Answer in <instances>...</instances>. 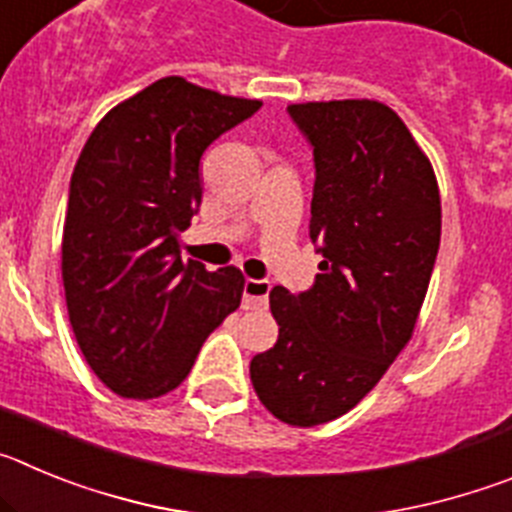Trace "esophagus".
Here are the masks:
<instances>
[{"label": "esophagus", "instance_id": "esophagus-1", "mask_svg": "<svg viewBox=\"0 0 512 512\" xmlns=\"http://www.w3.org/2000/svg\"><path fill=\"white\" fill-rule=\"evenodd\" d=\"M271 284L264 279H246L243 284V310H259L269 300Z\"/></svg>", "mask_w": 512, "mask_h": 512}]
</instances>
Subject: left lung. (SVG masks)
Instances as JSON below:
<instances>
[{
  "mask_svg": "<svg viewBox=\"0 0 512 512\" xmlns=\"http://www.w3.org/2000/svg\"><path fill=\"white\" fill-rule=\"evenodd\" d=\"M312 148L310 241L323 256L310 289L269 292L274 348L251 359V382L274 418H341L410 341L438 243L436 174L405 122L382 102L289 104Z\"/></svg>",
  "mask_w": 512,
  "mask_h": 512,
  "instance_id": "1",
  "label": "left lung"
}]
</instances>
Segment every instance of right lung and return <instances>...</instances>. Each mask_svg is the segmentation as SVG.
Wrapping results in <instances>:
<instances>
[{
  "mask_svg": "<svg viewBox=\"0 0 512 512\" xmlns=\"http://www.w3.org/2000/svg\"><path fill=\"white\" fill-rule=\"evenodd\" d=\"M166 76L102 117L71 174L61 271L81 354L112 392L148 400L184 382L238 310L243 274L179 256L202 205V156L259 112Z\"/></svg>",
  "mask_w": 512,
  "mask_h": 512,
  "instance_id": "obj_1",
  "label": "right lung"
}]
</instances>
